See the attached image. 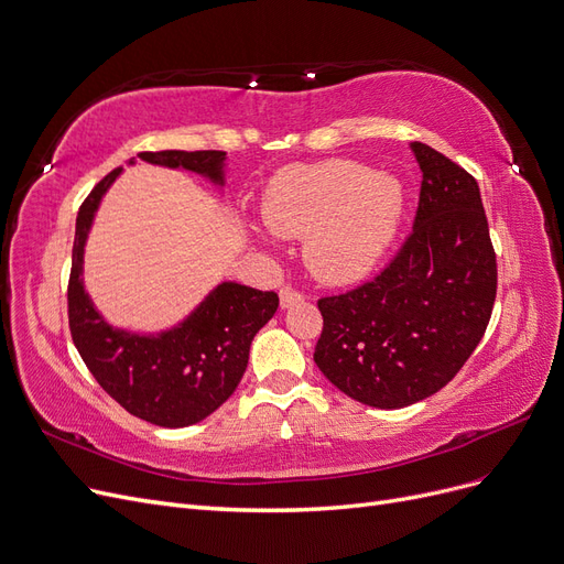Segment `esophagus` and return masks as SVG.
Masks as SVG:
<instances>
[{
  "instance_id": "esophagus-1",
  "label": "esophagus",
  "mask_w": 564,
  "mask_h": 564,
  "mask_svg": "<svg viewBox=\"0 0 564 564\" xmlns=\"http://www.w3.org/2000/svg\"><path fill=\"white\" fill-rule=\"evenodd\" d=\"M304 297L300 295V293H295V290H290V288H283L281 293H279V302H281V308H290V306H295V304H300Z\"/></svg>"
}]
</instances>
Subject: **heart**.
<instances>
[{"label": "heart", "instance_id": "heart-1", "mask_svg": "<svg viewBox=\"0 0 564 564\" xmlns=\"http://www.w3.org/2000/svg\"><path fill=\"white\" fill-rule=\"evenodd\" d=\"M404 206V185L394 174L352 160H325L290 164L271 176L260 214L269 232L304 237V262L318 281L348 285L381 262Z\"/></svg>", "mask_w": 564, "mask_h": 564}]
</instances>
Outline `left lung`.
Instances as JSON below:
<instances>
[{"label": "left lung", "instance_id": "1", "mask_svg": "<svg viewBox=\"0 0 564 564\" xmlns=\"http://www.w3.org/2000/svg\"><path fill=\"white\" fill-rule=\"evenodd\" d=\"M411 153L423 174L411 237L377 279L318 302V369L377 409L440 392L481 341L497 293L478 183L425 143Z\"/></svg>", "mask_w": 564, "mask_h": 564}]
</instances>
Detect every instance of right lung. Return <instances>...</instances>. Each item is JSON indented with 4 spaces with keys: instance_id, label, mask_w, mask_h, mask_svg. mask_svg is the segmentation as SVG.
I'll return each instance as SVG.
<instances>
[{
    "instance_id": "1",
    "label": "right lung",
    "mask_w": 564,
    "mask_h": 564,
    "mask_svg": "<svg viewBox=\"0 0 564 564\" xmlns=\"http://www.w3.org/2000/svg\"><path fill=\"white\" fill-rule=\"evenodd\" d=\"M223 151H160L139 158L155 166L191 172L223 195ZM137 164V160H128ZM124 170L104 176L76 216L69 276V329L76 350L97 383L141 421L187 427L212 415L232 394L248 365L250 341L279 308L276 293L223 281L176 325L160 332L116 327L104 318L86 288V243L95 216Z\"/></svg>"
}]
</instances>
